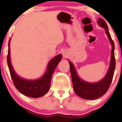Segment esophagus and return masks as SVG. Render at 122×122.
Returning <instances> with one entry per match:
<instances>
[{
    "mask_svg": "<svg viewBox=\"0 0 122 122\" xmlns=\"http://www.w3.org/2000/svg\"><path fill=\"white\" fill-rule=\"evenodd\" d=\"M62 55H63V56H64V57H66L67 56V52H66V51H63L62 52Z\"/></svg>",
    "mask_w": 122,
    "mask_h": 122,
    "instance_id": "esophagus-1",
    "label": "esophagus"
}]
</instances>
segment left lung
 <instances>
[{"label": "left lung", "mask_w": 122, "mask_h": 122, "mask_svg": "<svg viewBox=\"0 0 122 122\" xmlns=\"http://www.w3.org/2000/svg\"><path fill=\"white\" fill-rule=\"evenodd\" d=\"M97 23L100 26L105 29L106 34L112 46L110 67L107 73L103 79L96 82H88L82 79L78 76L73 64L69 61L70 73L72 79L74 91L78 96L85 99H96L105 94L110 87L113 78L114 72L116 67V60L114 57V44L108 31L107 25L103 19H98Z\"/></svg>", "instance_id": "left-lung-1"}]
</instances>
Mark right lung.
Masks as SVG:
<instances>
[{
  "label": "right lung",
  "instance_id": "obj_1",
  "mask_svg": "<svg viewBox=\"0 0 122 122\" xmlns=\"http://www.w3.org/2000/svg\"><path fill=\"white\" fill-rule=\"evenodd\" d=\"M10 40L11 38L8 43L7 62L11 78L15 87L21 94L28 97L34 98L41 97L49 90L52 76L57 65L61 61L62 55L58 54L50 60L47 64L46 71L41 78L34 80L24 79L15 73L11 64L10 58Z\"/></svg>",
  "mask_w": 122,
  "mask_h": 122
}]
</instances>
